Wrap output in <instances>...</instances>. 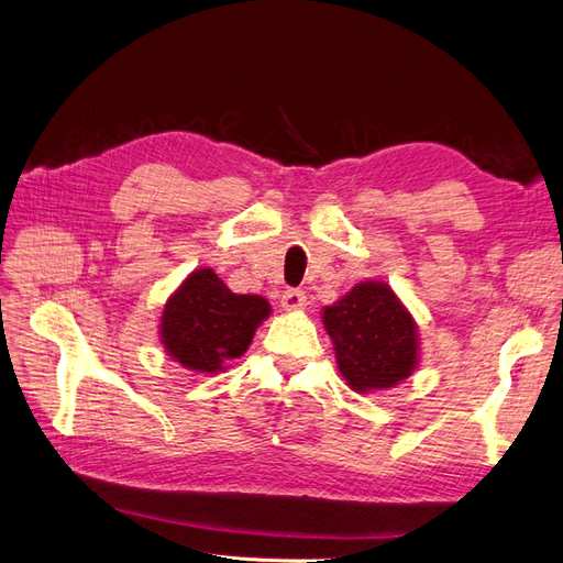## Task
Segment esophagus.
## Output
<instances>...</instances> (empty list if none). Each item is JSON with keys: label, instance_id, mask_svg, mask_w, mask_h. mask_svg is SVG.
<instances>
[{"label": "esophagus", "instance_id": "obj_1", "mask_svg": "<svg viewBox=\"0 0 563 563\" xmlns=\"http://www.w3.org/2000/svg\"><path fill=\"white\" fill-rule=\"evenodd\" d=\"M280 307L285 311H299L307 307V295L301 290H285L280 297Z\"/></svg>", "mask_w": 563, "mask_h": 563}]
</instances>
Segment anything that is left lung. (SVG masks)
I'll return each instance as SVG.
<instances>
[{"mask_svg": "<svg viewBox=\"0 0 563 563\" xmlns=\"http://www.w3.org/2000/svg\"><path fill=\"white\" fill-rule=\"evenodd\" d=\"M335 362L354 393L399 385L419 364V333L390 285L366 280L323 309Z\"/></svg>", "mask_w": 563, "mask_h": 563, "instance_id": "left-lung-1", "label": "left lung"}]
</instances>
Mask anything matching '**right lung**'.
<instances>
[{"label":"right lung","instance_id":"1","mask_svg":"<svg viewBox=\"0 0 563 563\" xmlns=\"http://www.w3.org/2000/svg\"><path fill=\"white\" fill-rule=\"evenodd\" d=\"M271 305L235 295L211 268H197L168 297L158 323L166 354L195 373H219L252 344Z\"/></svg>","mask_w":563,"mask_h":563}]
</instances>
